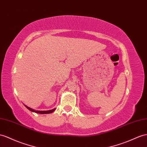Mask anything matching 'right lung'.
Instances as JSON below:
<instances>
[{
	"label": "right lung",
	"mask_w": 147,
	"mask_h": 147,
	"mask_svg": "<svg viewBox=\"0 0 147 147\" xmlns=\"http://www.w3.org/2000/svg\"><path fill=\"white\" fill-rule=\"evenodd\" d=\"M25 107H27L28 110H30V111H32V112H36V113H38V114H50V113H51V112H53L55 110V109H52V110H50V111H35V110H33V109H31V108H30V107H27V106H25Z\"/></svg>",
	"instance_id": "1"
}]
</instances>
